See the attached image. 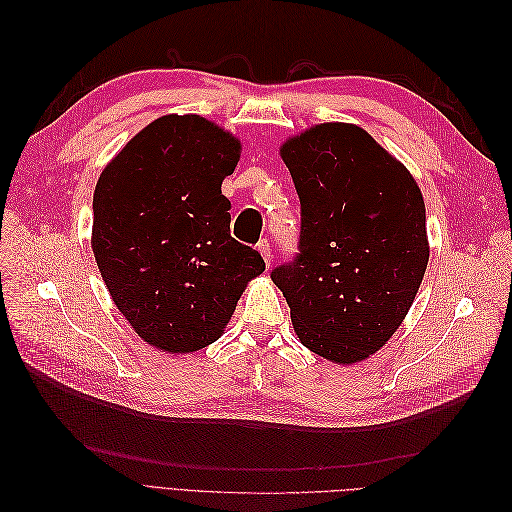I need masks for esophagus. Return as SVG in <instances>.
<instances>
[{
  "label": "esophagus",
  "mask_w": 512,
  "mask_h": 512,
  "mask_svg": "<svg viewBox=\"0 0 512 512\" xmlns=\"http://www.w3.org/2000/svg\"><path fill=\"white\" fill-rule=\"evenodd\" d=\"M256 247H258V252H260L262 260H265V265L269 267V265H271V256H273V254H271V243H269L267 239H260Z\"/></svg>",
  "instance_id": "34e87169"
}]
</instances>
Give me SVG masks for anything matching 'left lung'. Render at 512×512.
<instances>
[{
  "instance_id": "1",
  "label": "left lung",
  "mask_w": 512,
  "mask_h": 512,
  "mask_svg": "<svg viewBox=\"0 0 512 512\" xmlns=\"http://www.w3.org/2000/svg\"><path fill=\"white\" fill-rule=\"evenodd\" d=\"M301 200L299 254L271 271L301 344L339 365L380 350L404 322L429 260L410 170L352 123L280 147Z\"/></svg>"
}]
</instances>
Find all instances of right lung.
<instances>
[{"instance_id":"add662e5","label":"right lung","mask_w":512,"mask_h":512,"mask_svg":"<svg viewBox=\"0 0 512 512\" xmlns=\"http://www.w3.org/2000/svg\"><path fill=\"white\" fill-rule=\"evenodd\" d=\"M237 136L200 115H164L106 164L94 192V250L119 312L149 346L188 354L213 344L262 256L230 237L222 181Z\"/></svg>"}]
</instances>
